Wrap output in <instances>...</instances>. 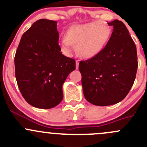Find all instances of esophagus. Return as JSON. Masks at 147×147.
<instances>
[{
  "label": "esophagus",
  "instance_id": "1",
  "mask_svg": "<svg viewBox=\"0 0 147 147\" xmlns=\"http://www.w3.org/2000/svg\"><path fill=\"white\" fill-rule=\"evenodd\" d=\"M79 68V60H76V69Z\"/></svg>",
  "mask_w": 147,
  "mask_h": 147
}]
</instances>
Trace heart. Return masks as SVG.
Returning <instances> with one entry per match:
<instances>
[{
	"instance_id": "heart-1",
	"label": "heart",
	"mask_w": 147,
	"mask_h": 147,
	"mask_svg": "<svg viewBox=\"0 0 147 147\" xmlns=\"http://www.w3.org/2000/svg\"><path fill=\"white\" fill-rule=\"evenodd\" d=\"M109 25L94 21L71 26L65 36L60 39V46L65 53L70 55L77 45V51L83 58L90 59L100 54L112 36Z\"/></svg>"
}]
</instances>
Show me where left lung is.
I'll list each match as a JSON object with an SVG mask.
<instances>
[{"mask_svg": "<svg viewBox=\"0 0 147 147\" xmlns=\"http://www.w3.org/2000/svg\"><path fill=\"white\" fill-rule=\"evenodd\" d=\"M107 23L114 28L107 45L97 56L79 64L84 97L97 106L124 100L138 67L137 47L125 25L118 20Z\"/></svg>", "mask_w": 147, "mask_h": 147, "instance_id": "obj_1", "label": "left lung"}]
</instances>
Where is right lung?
Listing matches in <instances>:
<instances>
[{
    "label": "right lung",
    "instance_id": "add662e5",
    "mask_svg": "<svg viewBox=\"0 0 147 147\" xmlns=\"http://www.w3.org/2000/svg\"><path fill=\"white\" fill-rule=\"evenodd\" d=\"M57 22L40 19L22 36L15 56L16 78L26 101L50 109L63 99V84L75 69V60L63 55Z\"/></svg>",
    "mask_w": 147,
    "mask_h": 147
}]
</instances>
